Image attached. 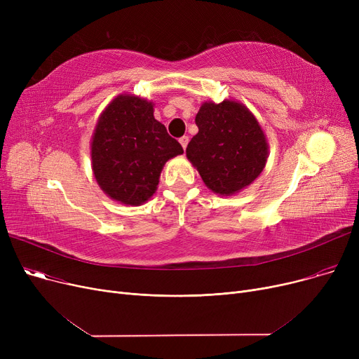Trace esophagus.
Masks as SVG:
<instances>
[{
  "mask_svg": "<svg viewBox=\"0 0 359 359\" xmlns=\"http://www.w3.org/2000/svg\"><path fill=\"white\" fill-rule=\"evenodd\" d=\"M179 142H180V145L183 147V149H186V147H187V144H189V137H182L180 140H179Z\"/></svg>",
  "mask_w": 359,
  "mask_h": 359,
  "instance_id": "1",
  "label": "esophagus"
}]
</instances>
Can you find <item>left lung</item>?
<instances>
[{
    "mask_svg": "<svg viewBox=\"0 0 359 359\" xmlns=\"http://www.w3.org/2000/svg\"><path fill=\"white\" fill-rule=\"evenodd\" d=\"M198 134L186 157L208 189L231 196L252 184L269 156L265 132L253 113L237 100L203 102L195 118Z\"/></svg>",
    "mask_w": 359,
    "mask_h": 359,
    "instance_id": "left-lung-1",
    "label": "left lung"
}]
</instances>
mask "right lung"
<instances>
[{
  "mask_svg": "<svg viewBox=\"0 0 359 359\" xmlns=\"http://www.w3.org/2000/svg\"><path fill=\"white\" fill-rule=\"evenodd\" d=\"M91 168L113 201L138 206L157 191L164 164L182 145L154 118V103L119 94L102 111L91 137Z\"/></svg>",
  "mask_w": 359,
  "mask_h": 359,
  "instance_id": "add662e5",
  "label": "right lung"
}]
</instances>
